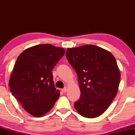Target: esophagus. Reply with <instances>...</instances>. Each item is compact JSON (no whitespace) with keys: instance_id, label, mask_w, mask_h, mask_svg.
<instances>
[{"instance_id":"esophagus-1","label":"esophagus","mask_w":135,"mask_h":135,"mask_svg":"<svg viewBox=\"0 0 135 135\" xmlns=\"http://www.w3.org/2000/svg\"><path fill=\"white\" fill-rule=\"evenodd\" d=\"M62 91H63V93H65L66 91H67V89H66V88H63V89H62Z\"/></svg>"}]
</instances>
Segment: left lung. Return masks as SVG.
Masks as SVG:
<instances>
[{
    "mask_svg": "<svg viewBox=\"0 0 135 135\" xmlns=\"http://www.w3.org/2000/svg\"><path fill=\"white\" fill-rule=\"evenodd\" d=\"M66 57L77 73L80 97L74 103L82 116L95 118L112 103L120 83V74L115 57L94 45L68 48Z\"/></svg>",
    "mask_w": 135,
    "mask_h": 135,
    "instance_id": "8db88e82",
    "label": "left lung"
}]
</instances>
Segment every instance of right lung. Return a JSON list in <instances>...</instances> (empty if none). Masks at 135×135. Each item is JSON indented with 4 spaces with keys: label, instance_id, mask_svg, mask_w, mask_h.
Returning a JSON list of instances; mask_svg holds the SVG:
<instances>
[{
    "label": "right lung",
    "instance_id": "add662e5",
    "mask_svg": "<svg viewBox=\"0 0 135 135\" xmlns=\"http://www.w3.org/2000/svg\"><path fill=\"white\" fill-rule=\"evenodd\" d=\"M65 52L63 48L38 44L25 49L17 58L9 88L15 98L32 115H44L60 97V91L55 88L52 70Z\"/></svg>",
    "mask_w": 135,
    "mask_h": 135
}]
</instances>
